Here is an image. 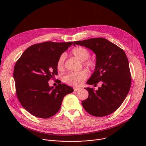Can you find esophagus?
I'll return each instance as SVG.
<instances>
[{
  "label": "esophagus",
  "mask_w": 146,
  "mask_h": 146,
  "mask_svg": "<svg viewBox=\"0 0 146 146\" xmlns=\"http://www.w3.org/2000/svg\"><path fill=\"white\" fill-rule=\"evenodd\" d=\"M73 90H74V91H78V90H80V88L74 87V88H73Z\"/></svg>",
  "instance_id": "obj_1"
}]
</instances>
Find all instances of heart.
<instances>
[{"label": "heart", "mask_w": 146, "mask_h": 146, "mask_svg": "<svg viewBox=\"0 0 146 146\" xmlns=\"http://www.w3.org/2000/svg\"><path fill=\"white\" fill-rule=\"evenodd\" d=\"M72 54L83 62V65L89 69H94L96 66V62L94 59H88L90 56V51L86 47L77 46L73 48ZM65 60V55L61 54L57 60V68L59 70L64 69ZM88 77V73L86 70H81L77 73H69L64 77V81L66 84L73 86H80L84 82Z\"/></svg>", "instance_id": "b5f03b06"}]
</instances>
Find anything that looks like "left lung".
Wrapping results in <instances>:
<instances>
[{"label": "left lung", "instance_id": "8db88e82", "mask_svg": "<svg viewBox=\"0 0 146 146\" xmlns=\"http://www.w3.org/2000/svg\"><path fill=\"white\" fill-rule=\"evenodd\" d=\"M84 46L96 56L95 72L87 83L96 86V91L86 88L89 93L82 102V107L90 114L104 117L117 110L125 99L131 88V74L127 56L122 49L105 38H92L74 41L73 45Z\"/></svg>", "mask_w": 146, "mask_h": 146}]
</instances>
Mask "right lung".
<instances>
[{
  "instance_id": "right-lung-1",
  "label": "right lung",
  "mask_w": 146,
  "mask_h": 146,
  "mask_svg": "<svg viewBox=\"0 0 146 146\" xmlns=\"http://www.w3.org/2000/svg\"><path fill=\"white\" fill-rule=\"evenodd\" d=\"M73 42L52 41L28 47L16 62L13 77L17 96L23 107L33 115L48 118L60 109L64 98L73 88L59 82L54 88L48 81L58 74L57 60Z\"/></svg>"
}]
</instances>
